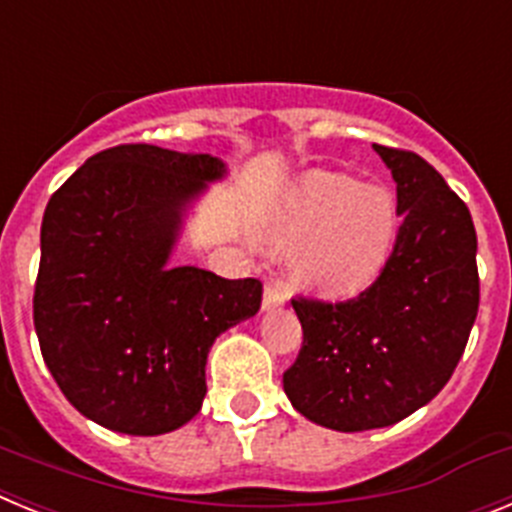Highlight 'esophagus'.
Segmentation results:
<instances>
[{"label": "esophagus", "instance_id": "34e87169", "mask_svg": "<svg viewBox=\"0 0 512 512\" xmlns=\"http://www.w3.org/2000/svg\"><path fill=\"white\" fill-rule=\"evenodd\" d=\"M284 302H287V292H284V289L279 287V284H266L261 307H264V310L269 312V310H277V307H282Z\"/></svg>", "mask_w": 512, "mask_h": 512}]
</instances>
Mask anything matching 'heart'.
I'll use <instances>...</instances> for the list:
<instances>
[{
  "label": "heart",
  "mask_w": 512,
  "mask_h": 512,
  "mask_svg": "<svg viewBox=\"0 0 512 512\" xmlns=\"http://www.w3.org/2000/svg\"><path fill=\"white\" fill-rule=\"evenodd\" d=\"M400 230L392 192L361 187L333 171H307L284 192L261 225L271 251L297 248L292 277L325 297H348L366 289L390 259Z\"/></svg>",
  "instance_id": "1"
}]
</instances>
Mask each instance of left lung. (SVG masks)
Segmentation results:
<instances>
[{"mask_svg":"<svg viewBox=\"0 0 512 512\" xmlns=\"http://www.w3.org/2000/svg\"><path fill=\"white\" fill-rule=\"evenodd\" d=\"M397 184L402 223L382 274L346 302L292 300L300 356L284 372L297 413L330 431L395 425L449 382L479 307L477 233L428 161L374 146Z\"/></svg>","mask_w":512,"mask_h":512,"instance_id":"8db88e82","label":"left lung"}]
</instances>
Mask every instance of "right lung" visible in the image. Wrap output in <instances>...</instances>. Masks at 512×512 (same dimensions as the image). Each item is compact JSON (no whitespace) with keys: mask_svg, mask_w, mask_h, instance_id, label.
<instances>
[{"mask_svg":"<svg viewBox=\"0 0 512 512\" xmlns=\"http://www.w3.org/2000/svg\"><path fill=\"white\" fill-rule=\"evenodd\" d=\"M225 174L210 153L130 143L89 158L45 207L35 333L84 418L128 436L182 428L215 338L259 312V279L169 264L189 207Z\"/></svg>","mask_w":512,"mask_h":512,"instance_id":"add662e5","label":"right lung"}]
</instances>
